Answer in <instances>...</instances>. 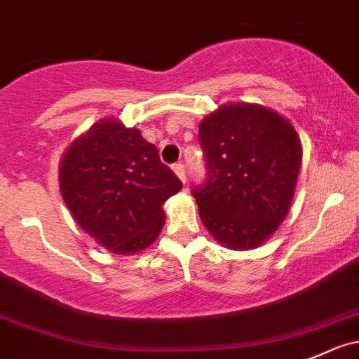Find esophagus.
<instances>
[{"label": "esophagus", "instance_id": "esophagus-1", "mask_svg": "<svg viewBox=\"0 0 359 359\" xmlns=\"http://www.w3.org/2000/svg\"><path fill=\"white\" fill-rule=\"evenodd\" d=\"M173 172H175V175L179 177L184 184H186V166L180 165V163H177V165H173Z\"/></svg>", "mask_w": 359, "mask_h": 359}]
</instances>
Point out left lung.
<instances>
[{
    "mask_svg": "<svg viewBox=\"0 0 359 359\" xmlns=\"http://www.w3.org/2000/svg\"><path fill=\"white\" fill-rule=\"evenodd\" d=\"M207 179L193 189L201 222L221 245H263L286 219L302 166L293 124L256 103H228L200 123Z\"/></svg>",
    "mask_w": 359,
    "mask_h": 359,
    "instance_id": "obj_1",
    "label": "left lung"
}]
</instances>
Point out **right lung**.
<instances>
[{
	"mask_svg": "<svg viewBox=\"0 0 359 359\" xmlns=\"http://www.w3.org/2000/svg\"><path fill=\"white\" fill-rule=\"evenodd\" d=\"M182 182L140 130L107 117L69 144L59 191L76 224L110 252L147 249L165 226L163 205Z\"/></svg>",
	"mask_w": 359,
	"mask_h": 359,
	"instance_id": "add662e5",
	"label": "right lung"
}]
</instances>
